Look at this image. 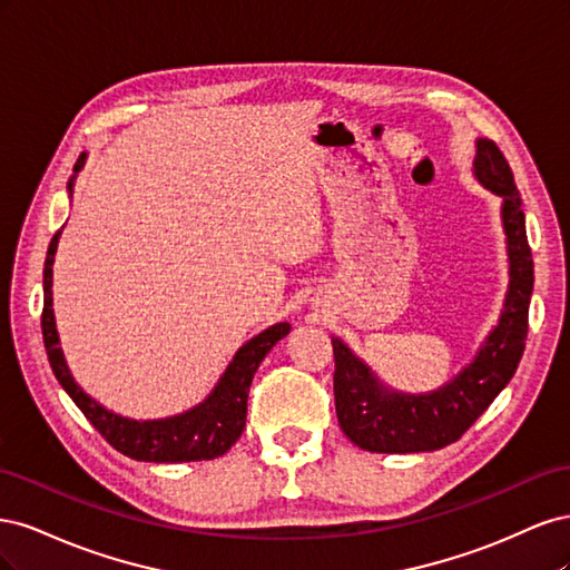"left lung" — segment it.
Masks as SVG:
<instances>
[{
    "label": "left lung",
    "mask_w": 570,
    "mask_h": 570,
    "mask_svg": "<svg viewBox=\"0 0 570 570\" xmlns=\"http://www.w3.org/2000/svg\"><path fill=\"white\" fill-rule=\"evenodd\" d=\"M473 176L502 199V226L509 254V289L497 325L480 344L473 361L450 383L423 394L387 387L340 337L335 354V411L342 433L356 446L377 454L435 452L456 442L513 377L525 350L528 308L532 295V254L525 216L513 174L499 147L475 140Z\"/></svg>",
    "instance_id": "obj_1"
}]
</instances>
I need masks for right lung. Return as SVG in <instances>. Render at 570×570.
I'll return each instance as SVG.
<instances>
[{
    "label": "right lung",
    "mask_w": 570,
    "mask_h": 570,
    "mask_svg": "<svg viewBox=\"0 0 570 570\" xmlns=\"http://www.w3.org/2000/svg\"><path fill=\"white\" fill-rule=\"evenodd\" d=\"M88 154H80L73 176L68 180L66 189L68 197H73L76 178L82 170ZM61 230L51 237L47 258H45V308H42V337L45 350L49 356L51 371L57 381L76 402V406L85 413L105 440L135 461H151V463H183V461H209L226 454L230 446L239 440L247 421V394L252 377L262 364L264 356L275 347V342L283 340L289 333V323H275L266 327L264 333L254 335L245 342L233 356L228 368L223 371L214 390L206 394V400L195 404L176 416L166 419H149L137 421L120 416V413L99 404L95 396L85 392L76 377L68 371V364L59 344L55 308H51V266H55V254L59 245Z\"/></svg>",
    "instance_id": "obj_1"
}]
</instances>
